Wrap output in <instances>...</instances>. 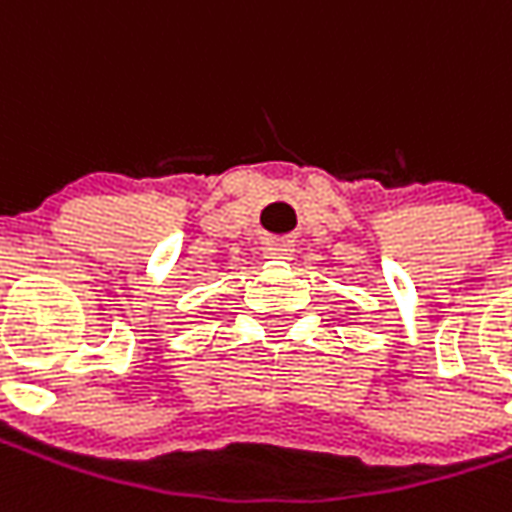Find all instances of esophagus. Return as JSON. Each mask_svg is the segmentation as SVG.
<instances>
[{
  "label": "esophagus",
  "instance_id": "obj_1",
  "mask_svg": "<svg viewBox=\"0 0 512 512\" xmlns=\"http://www.w3.org/2000/svg\"><path fill=\"white\" fill-rule=\"evenodd\" d=\"M268 260H291L293 249L288 244H266Z\"/></svg>",
  "mask_w": 512,
  "mask_h": 512
}]
</instances>
